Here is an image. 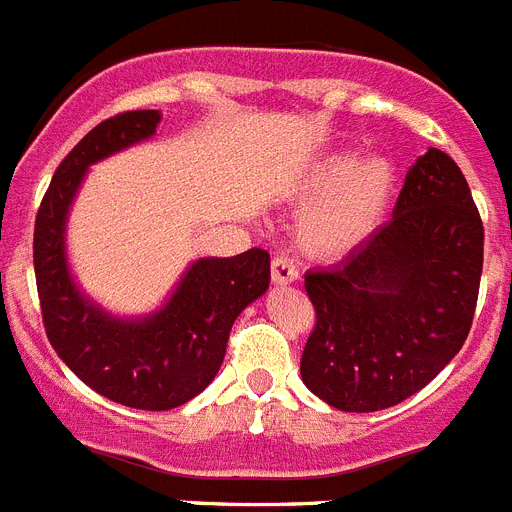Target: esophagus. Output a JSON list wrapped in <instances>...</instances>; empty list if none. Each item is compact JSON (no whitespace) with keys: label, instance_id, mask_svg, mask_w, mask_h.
<instances>
[{"label":"esophagus","instance_id":"34e87169","mask_svg":"<svg viewBox=\"0 0 512 512\" xmlns=\"http://www.w3.org/2000/svg\"><path fill=\"white\" fill-rule=\"evenodd\" d=\"M299 279V271L294 269V264L284 256H276L271 261V281H274L276 287H287V284H294Z\"/></svg>","mask_w":512,"mask_h":512}]
</instances>
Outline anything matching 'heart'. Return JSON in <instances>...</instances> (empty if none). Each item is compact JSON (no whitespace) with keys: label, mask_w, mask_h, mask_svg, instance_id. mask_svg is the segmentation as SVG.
I'll list each match as a JSON object with an SVG mask.
<instances>
[{"label":"heart","mask_w":512,"mask_h":512,"mask_svg":"<svg viewBox=\"0 0 512 512\" xmlns=\"http://www.w3.org/2000/svg\"><path fill=\"white\" fill-rule=\"evenodd\" d=\"M396 190V167L383 152H332L312 164L302 192L312 198L299 208L294 238L317 259H340L375 233Z\"/></svg>","instance_id":"obj_1"}]
</instances>
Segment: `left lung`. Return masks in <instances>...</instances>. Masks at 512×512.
Masks as SVG:
<instances>
[{"label": "left lung", "mask_w": 512, "mask_h": 512, "mask_svg": "<svg viewBox=\"0 0 512 512\" xmlns=\"http://www.w3.org/2000/svg\"><path fill=\"white\" fill-rule=\"evenodd\" d=\"M485 231L462 170L429 147L406 172L388 223L304 287L317 325L302 381L340 411L391 409L462 350L475 317Z\"/></svg>", "instance_id": "left-lung-1"}]
</instances>
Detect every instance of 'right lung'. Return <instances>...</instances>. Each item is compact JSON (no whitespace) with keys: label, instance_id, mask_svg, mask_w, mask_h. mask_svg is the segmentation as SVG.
<instances>
[{"label":"right lung","instance_id":"add662e5","mask_svg":"<svg viewBox=\"0 0 512 512\" xmlns=\"http://www.w3.org/2000/svg\"><path fill=\"white\" fill-rule=\"evenodd\" d=\"M162 114L126 111L91 129L60 162L35 220L37 294L50 345L86 386L144 411L177 409L203 393L223 363L238 314L264 297L269 253L192 261L162 307L121 317L88 297L68 264V215L91 164L157 134Z\"/></svg>","mask_w":512,"mask_h":512}]
</instances>
